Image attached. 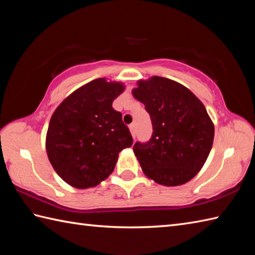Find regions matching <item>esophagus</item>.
Masks as SVG:
<instances>
[{"instance_id":"obj_1","label":"esophagus","mask_w":255,"mask_h":255,"mask_svg":"<svg viewBox=\"0 0 255 255\" xmlns=\"http://www.w3.org/2000/svg\"><path fill=\"white\" fill-rule=\"evenodd\" d=\"M129 129H130L131 136H132L133 138H136V126H134V124H131L130 126H129Z\"/></svg>"}]
</instances>
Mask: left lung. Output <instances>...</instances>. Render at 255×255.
Segmentation results:
<instances>
[{"mask_svg":"<svg viewBox=\"0 0 255 255\" xmlns=\"http://www.w3.org/2000/svg\"><path fill=\"white\" fill-rule=\"evenodd\" d=\"M134 99L144 104L153 132L133 152L143 173L165 186L188 182L207 160L215 128L204 104L185 86L165 78L139 81Z\"/></svg>","mask_w":255,"mask_h":255,"instance_id":"obj_1","label":"left lung"}]
</instances>
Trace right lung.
<instances>
[{"label":"right lung","mask_w":255,"mask_h":255,"mask_svg":"<svg viewBox=\"0 0 255 255\" xmlns=\"http://www.w3.org/2000/svg\"><path fill=\"white\" fill-rule=\"evenodd\" d=\"M124 85L96 79L69 95L52 114L46 150L53 169L77 188L94 187L111 175L118 153L132 137L113 101Z\"/></svg>","instance_id":"right-lung-1"}]
</instances>
